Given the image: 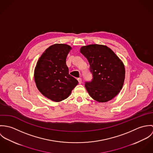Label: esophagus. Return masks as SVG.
Segmentation results:
<instances>
[{
    "label": "esophagus",
    "mask_w": 153,
    "mask_h": 153,
    "mask_svg": "<svg viewBox=\"0 0 153 153\" xmlns=\"http://www.w3.org/2000/svg\"><path fill=\"white\" fill-rule=\"evenodd\" d=\"M78 82H79V84H82V79L81 78H78Z\"/></svg>",
    "instance_id": "34e87169"
}]
</instances>
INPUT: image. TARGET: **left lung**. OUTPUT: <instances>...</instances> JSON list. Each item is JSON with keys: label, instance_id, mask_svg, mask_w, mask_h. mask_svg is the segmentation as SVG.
Wrapping results in <instances>:
<instances>
[{"label": "left lung", "instance_id": "obj_1", "mask_svg": "<svg viewBox=\"0 0 153 153\" xmlns=\"http://www.w3.org/2000/svg\"><path fill=\"white\" fill-rule=\"evenodd\" d=\"M80 52L87 59L93 76L85 84L88 94L100 102L111 100L124 84L126 72L122 61L105 45L84 46Z\"/></svg>", "mask_w": 153, "mask_h": 153}]
</instances>
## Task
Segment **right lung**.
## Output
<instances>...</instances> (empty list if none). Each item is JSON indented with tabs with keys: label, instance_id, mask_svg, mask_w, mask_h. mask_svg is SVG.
<instances>
[{
	"label": "right lung",
	"instance_id": "add662e5",
	"mask_svg": "<svg viewBox=\"0 0 153 153\" xmlns=\"http://www.w3.org/2000/svg\"><path fill=\"white\" fill-rule=\"evenodd\" d=\"M72 48L56 44L47 48L37 62L34 71L36 85L48 99L60 102L67 98L78 81L69 74L66 59Z\"/></svg>",
	"mask_w": 153,
	"mask_h": 153
}]
</instances>
